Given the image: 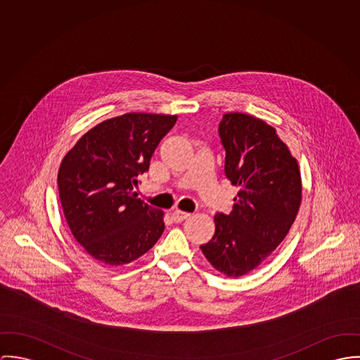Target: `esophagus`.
I'll return each mask as SVG.
<instances>
[{"instance_id": "1", "label": "esophagus", "mask_w": 360, "mask_h": 360, "mask_svg": "<svg viewBox=\"0 0 360 360\" xmlns=\"http://www.w3.org/2000/svg\"><path fill=\"white\" fill-rule=\"evenodd\" d=\"M189 215H191L189 212H185V211H181V210H174V211L171 212V217H172V219H174L175 222H182V221L186 219Z\"/></svg>"}]
</instances>
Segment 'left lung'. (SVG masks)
Returning <instances> with one entry per match:
<instances>
[{"instance_id":"8db88e82","label":"left lung","mask_w":360,"mask_h":360,"mask_svg":"<svg viewBox=\"0 0 360 360\" xmlns=\"http://www.w3.org/2000/svg\"><path fill=\"white\" fill-rule=\"evenodd\" d=\"M225 175L239 186L233 210L215 214V233L200 245L208 262L239 278L264 262L287 236L301 204V172L276 129L244 113L219 122Z\"/></svg>"}]
</instances>
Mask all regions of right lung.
I'll return each instance as SVG.
<instances>
[{"mask_svg": "<svg viewBox=\"0 0 360 360\" xmlns=\"http://www.w3.org/2000/svg\"><path fill=\"white\" fill-rule=\"evenodd\" d=\"M176 119L125 113L102 121L60 162L58 188L68 225L102 264H129L160 239L164 212L136 199L132 191Z\"/></svg>", "mask_w": 360, "mask_h": 360, "instance_id": "add662e5", "label": "right lung"}]
</instances>
